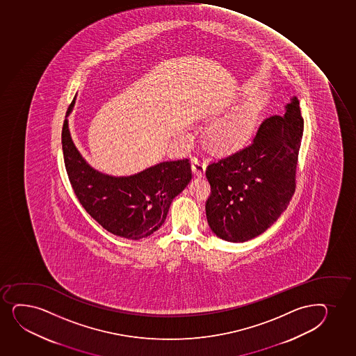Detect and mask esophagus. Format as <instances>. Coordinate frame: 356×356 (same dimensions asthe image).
I'll return each instance as SVG.
<instances>
[{
	"label": "esophagus",
	"mask_w": 356,
	"mask_h": 356,
	"mask_svg": "<svg viewBox=\"0 0 356 356\" xmlns=\"http://www.w3.org/2000/svg\"><path fill=\"white\" fill-rule=\"evenodd\" d=\"M193 172L196 176H204L205 168H207V160L203 154H197L193 159Z\"/></svg>",
	"instance_id": "esophagus-1"
}]
</instances>
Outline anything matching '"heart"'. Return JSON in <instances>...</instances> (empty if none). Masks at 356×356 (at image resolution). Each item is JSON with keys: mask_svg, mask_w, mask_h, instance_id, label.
I'll list each match as a JSON object with an SVG mask.
<instances>
[{"mask_svg": "<svg viewBox=\"0 0 356 356\" xmlns=\"http://www.w3.org/2000/svg\"><path fill=\"white\" fill-rule=\"evenodd\" d=\"M259 120V109L245 106L209 129V140L217 151L233 152L243 147L253 135Z\"/></svg>", "mask_w": 356, "mask_h": 356, "instance_id": "obj_1", "label": "heart"}]
</instances>
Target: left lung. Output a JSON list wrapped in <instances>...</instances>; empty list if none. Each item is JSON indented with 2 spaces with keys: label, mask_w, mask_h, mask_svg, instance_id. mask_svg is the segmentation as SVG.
<instances>
[{
  "label": "left lung",
  "mask_w": 356,
  "mask_h": 356,
  "mask_svg": "<svg viewBox=\"0 0 356 356\" xmlns=\"http://www.w3.org/2000/svg\"><path fill=\"white\" fill-rule=\"evenodd\" d=\"M304 120L297 98L285 115L262 121L253 141L208 165L211 193L205 203L209 227L229 242L259 236L286 210L296 191Z\"/></svg>",
  "instance_id": "1"
}]
</instances>
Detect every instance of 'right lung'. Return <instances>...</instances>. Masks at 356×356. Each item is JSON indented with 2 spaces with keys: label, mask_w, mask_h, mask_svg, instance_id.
Masks as SVG:
<instances>
[{
  "label": "right lung",
  "mask_w": 356,
  "mask_h": 356,
  "mask_svg": "<svg viewBox=\"0 0 356 356\" xmlns=\"http://www.w3.org/2000/svg\"><path fill=\"white\" fill-rule=\"evenodd\" d=\"M72 104L74 101L66 114ZM62 145L70 184L78 202L109 233L128 240H140L156 232L173 198L193 178L186 158L163 161L134 176L103 175L89 166L74 147L66 119Z\"/></svg>",
  "instance_id": "add662e5"
}]
</instances>
